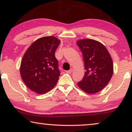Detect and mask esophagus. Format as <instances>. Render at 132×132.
Returning a JSON list of instances; mask_svg holds the SVG:
<instances>
[{"mask_svg":"<svg viewBox=\"0 0 132 132\" xmlns=\"http://www.w3.org/2000/svg\"><path fill=\"white\" fill-rule=\"evenodd\" d=\"M73 71V68H71V69H70V70H68V71H67L66 72H67V73H68V74H70V73H71Z\"/></svg>","mask_w":132,"mask_h":132,"instance_id":"obj_1","label":"esophagus"}]
</instances>
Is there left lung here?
<instances>
[{
  "label": "left lung",
  "mask_w": 132,
  "mask_h": 132,
  "mask_svg": "<svg viewBox=\"0 0 132 132\" xmlns=\"http://www.w3.org/2000/svg\"><path fill=\"white\" fill-rule=\"evenodd\" d=\"M82 52L85 64V75L79 87L88 94L102 91L112 76L113 65L112 57L106 47L92 39H83L77 41Z\"/></svg>",
  "instance_id": "1"
}]
</instances>
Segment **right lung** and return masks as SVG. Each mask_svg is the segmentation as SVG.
<instances>
[{"instance_id":"right-lung-1","label":"right lung","mask_w":132,"mask_h":132,"mask_svg":"<svg viewBox=\"0 0 132 132\" xmlns=\"http://www.w3.org/2000/svg\"><path fill=\"white\" fill-rule=\"evenodd\" d=\"M59 44L60 40L55 37L40 38L23 56L20 68L21 79L35 93H47L57 84L60 71L55 53Z\"/></svg>"}]
</instances>
